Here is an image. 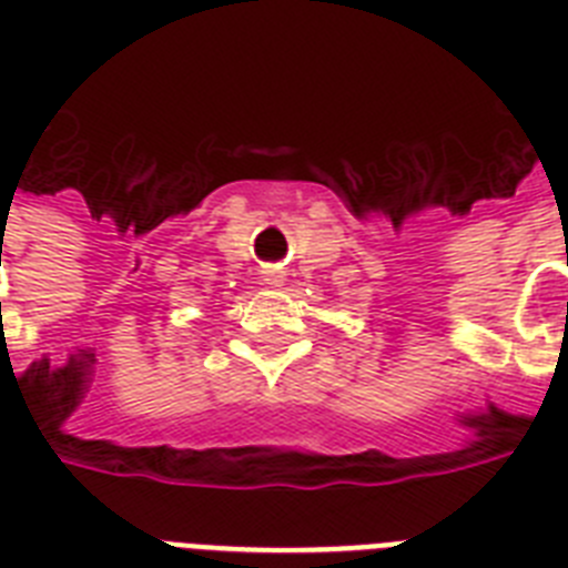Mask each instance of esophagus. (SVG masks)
I'll return each instance as SVG.
<instances>
[{
    "label": "esophagus",
    "instance_id": "1",
    "mask_svg": "<svg viewBox=\"0 0 568 568\" xmlns=\"http://www.w3.org/2000/svg\"><path fill=\"white\" fill-rule=\"evenodd\" d=\"M262 274H265V283H268V285H283L285 283V271L280 268V265H265V271H262Z\"/></svg>",
    "mask_w": 568,
    "mask_h": 568
}]
</instances>
